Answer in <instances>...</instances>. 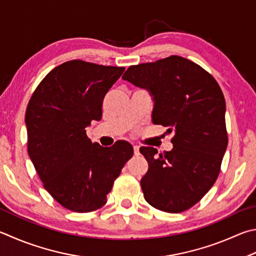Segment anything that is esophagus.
I'll list each match as a JSON object with an SVG mask.
<instances>
[{
	"label": "esophagus",
	"mask_w": 256,
	"mask_h": 256,
	"mask_svg": "<svg viewBox=\"0 0 256 256\" xmlns=\"http://www.w3.org/2000/svg\"><path fill=\"white\" fill-rule=\"evenodd\" d=\"M133 150H134V154L136 156L140 154V148H138V146H133Z\"/></svg>",
	"instance_id": "esophagus-1"
}]
</instances>
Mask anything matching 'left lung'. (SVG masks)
I'll list each match as a JSON object with an SVG mask.
<instances>
[{
    "label": "left lung",
    "mask_w": 256,
    "mask_h": 256,
    "mask_svg": "<svg viewBox=\"0 0 256 256\" xmlns=\"http://www.w3.org/2000/svg\"><path fill=\"white\" fill-rule=\"evenodd\" d=\"M122 78L150 92L153 123L174 131L171 151L140 148L148 164L141 179L144 198L162 212L187 210L215 184L228 143L220 87L205 69L179 56L130 66Z\"/></svg>",
    "instance_id": "obj_1"
}]
</instances>
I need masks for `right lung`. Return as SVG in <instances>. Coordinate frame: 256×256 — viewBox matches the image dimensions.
<instances>
[{
  "label": "right lung",
  "instance_id": "1",
  "mask_svg": "<svg viewBox=\"0 0 256 256\" xmlns=\"http://www.w3.org/2000/svg\"><path fill=\"white\" fill-rule=\"evenodd\" d=\"M124 70L70 60L41 80L28 104V153L44 189L72 212L103 207L133 156L126 141L104 148L86 134L92 120L102 118L106 92Z\"/></svg>",
  "mask_w": 256,
  "mask_h": 256
}]
</instances>
